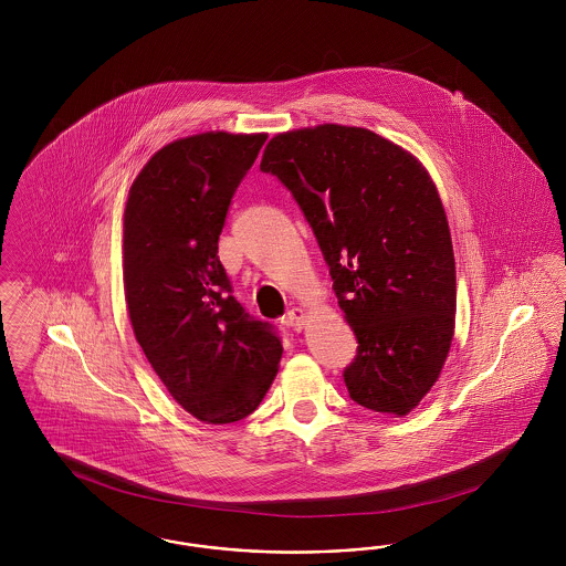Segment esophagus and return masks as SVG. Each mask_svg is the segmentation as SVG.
<instances>
[{
	"instance_id": "34e87169",
	"label": "esophagus",
	"mask_w": 566,
	"mask_h": 566,
	"mask_svg": "<svg viewBox=\"0 0 566 566\" xmlns=\"http://www.w3.org/2000/svg\"><path fill=\"white\" fill-rule=\"evenodd\" d=\"M284 323H286V326H291L293 331H301L303 323H305V312L301 307L289 310V314L284 316Z\"/></svg>"
}]
</instances>
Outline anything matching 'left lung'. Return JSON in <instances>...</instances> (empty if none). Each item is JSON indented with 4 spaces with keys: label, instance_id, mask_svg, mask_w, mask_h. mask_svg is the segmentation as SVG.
Here are the masks:
<instances>
[{
    "label": "left lung",
    "instance_id": "8db88e82",
    "mask_svg": "<svg viewBox=\"0 0 566 566\" xmlns=\"http://www.w3.org/2000/svg\"><path fill=\"white\" fill-rule=\"evenodd\" d=\"M261 169L310 222L358 348L354 403L405 416L431 390L454 337L457 265L429 171L363 129L318 125L271 137Z\"/></svg>",
    "mask_w": 566,
    "mask_h": 566
}]
</instances>
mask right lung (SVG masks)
Masks as SVG:
<instances>
[{
    "label": "right lung",
    "instance_id": "right-lung-1",
    "mask_svg": "<svg viewBox=\"0 0 566 566\" xmlns=\"http://www.w3.org/2000/svg\"><path fill=\"white\" fill-rule=\"evenodd\" d=\"M265 139L224 132L176 139L144 165L125 208L135 339L169 395L208 424L252 413L282 358L277 331L243 310L218 259L231 199Z\"/></svg>",
    "mask_w": 566,
    "mask_h": 566
}]
</instances>
